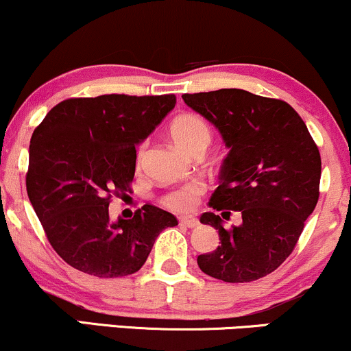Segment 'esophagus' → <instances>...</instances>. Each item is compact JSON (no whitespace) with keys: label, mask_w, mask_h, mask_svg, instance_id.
Masks as SVG:
<instances>
[{"label":"esophagus","mask_w":351,"mask_h":351,"mask_svg":"<svg viewBox=\"0 0 351 351\" xmlns=\"http://www.w3.org/2000/svg\"><path fill=\"white\" fill-rule=\"evenodd\" d=\"M179 223L187 226V228H195V226L199 225V220H197V218H193V217H180Z\"/></svg>","instance_id":"1"}]
</instances>
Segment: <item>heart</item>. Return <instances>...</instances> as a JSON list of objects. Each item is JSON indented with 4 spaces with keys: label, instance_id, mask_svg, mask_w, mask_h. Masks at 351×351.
Here are the masks:
<instances>
[{
    "label": "heart",
    "instance_id": "heart-1",
    "mask_svg": "<svg viewBox=\"0 0 351 351\" xmlns=\"http://www.w3.org/2000/svg\"><path fill=\"white\" fill-rule=\"evenodd\" d=\"M169 136H171L172 143L184 151L185 154H197V152H204L212 141V131L204 118H200L195 113H180L172 121L169 123ZM144 156V146H139L136 160L138 164L141 162ZM204 189L199 184H187L184 187L176 189V191L166 193L160 199L164 207L174 210V212H189L197 205Z\"/></svg>",
    "mask_w": 351,
    "mask_h": 351
}]
</instances>
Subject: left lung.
<instances>
[{
    "label": "left lung",
    "instance_id": "8db88e82",
    "mask_svg": "<svg viewBox=\"0 0 351 351\" xmlns=\"http://www.w3.org/2000/svg\"><path fill=\"white\" fill-rule=\"evenodd\" d=\"M185 105L220 131L230 152L204 225L221 245L197 258L205 274L225 282H251L289 258L319 200L322 160L306 123L289 103L240 88L185 93ZM242 225L225 229L231 210Z\"/></svg>",
    "mask_w": 351,
    "mask_h": 351
}]
</instances>
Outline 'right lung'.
Listing matches in <instances>:
<instances>
[{"label":"right lung","mask_w":351,"mask_h":351,"mask_svg":"<svg viewBox=\"0 0 351 351\" xmlns=\"http://www.w3.org/2000/svg\"><path fill=\"white\" fill-rule=\"evenodd\" d=\"M176 106V95L69 98L32 133L26 176L31 200L56 253L82 273L121 278L141 269L156 238L177 218L144 205L110 220L113 195L130 191L136 146Z\"/></svg>","instance_id":"1"}]
</instances>
